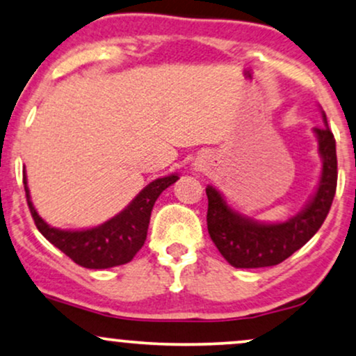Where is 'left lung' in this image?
<instances>
[{"label":"left lung","instance_id":"obj_1","mask_svg":"<svg viewBox=\"0 0 356 356\" xmlns=\"http://www.w3.org/2000/svg\"><path fill=\"white\" fill-rule=\"evenodd\" d=\"M315 127L318 153L323 160L317 193L302 213L277 225H262L231 209L216 188H206L208 232L221 256L239 269L277 266L299 251L325 221L337 191L335 138L327 125Z\"/></svg>","mask_w":356,"mask_h":356}]
</instances>
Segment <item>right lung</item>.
Returning <instances> with one entry per match:
<instances>
[{
  "mask_svg": "<svg viewBox=\"0 0 356 356\" xmlns=\"http://www.w3.org/2000/svg\"><path fill=\"white\" fill-rule=\"evenodd\" d=\"M177 179L178 175L155 179L138 193L137 198L124 211L105 221L104 225L84 231L56 229L44 222L31 203L26 177L23 183L31 216L44 238L79 266L87 269H108L130 262L142 249L147 239L153 204L161 191L173 185Z\"/></svg>",
  "mask_w": 356,
  "mask_h": 356,
  "instance_id": "right-lung-1",
  "label": "right lung"
}]
</instances>
